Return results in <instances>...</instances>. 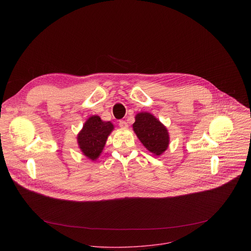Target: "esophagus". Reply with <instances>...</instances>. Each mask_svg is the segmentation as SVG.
I'll list each match as a JSON object with an SVG mask.
<instances>
[{
  "mask_svg": "<svg viewBox=\"0 0 251 251\" xmlns=\"http://www.w3.org/2000/svg\"><path fill=\"white\" fill-rule=\"evenodd\" d=\"M119 126H120L121 128H127V127H128V124H127V122H126L125 120H120V121H119Z\"/></svg>",
  "mask_w": 251,
  "mask_h": 251,
  "instance_id": "obj_1",
  "label": "esophagus"
}]
</instances>
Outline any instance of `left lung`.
Wrapping results in <instances>:
<instances>
[{
  "mask_svg": "<svg viewBox=\"0 0 251 251\" xmlns=\"http://www.w3.org/2000/svg\"><path fill=\"white\" fill-rule=\"evenodd\" d=\"M133 129L143 145L154 155L160 156L168 148V130L152 114L148 112L138 113L135 117Z\"/></svg>",
  "mask_w": 251,
  "mask_h": 251,
  "instance_id": "1",
  "label": "left lung"
}]
</instances>
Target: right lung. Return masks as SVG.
<instances>
[{
    "instance_id": "add662e5",
    "label": "right lung",
    "mask_w": 251,
    "mask_h": 251,
    "mask_svg": "<svg viewBox=\"0 0 251 251\" xmlns=\"http://www.w3.org/2000/svg\"><path fill=\"white\" fill-rule=\"evenodd\" d=\"M113 130L110 121L104 122L99 116H91L77 136L78 145L82 153L91 160H96L103 150L107 137Z\"/></svg>"
}]
</instances>
